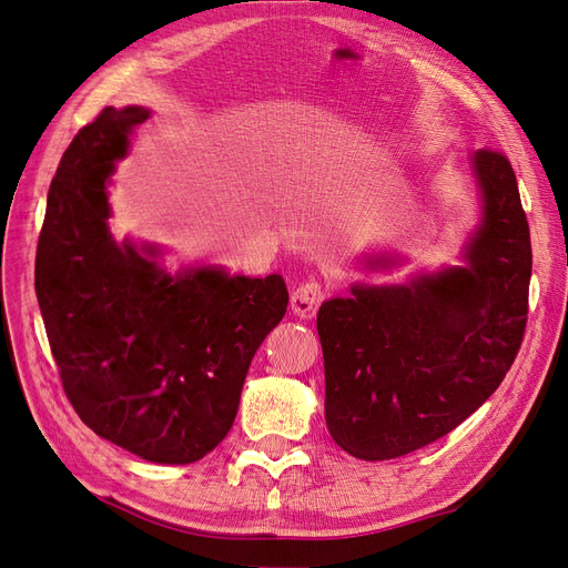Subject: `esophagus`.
<instances>
[{"label": "esophagus", "instance_id": "obj_1", "mask_svg": "<svg viewBox=\"0 0 568 568\" xmlns=\"http://www.w3.org/2000/svg\"><path fill=\"white\" fill-rule=\"evenodd\" d=\"M322 300H324V287L317 281H308L292 292L290 306L296 317L311 320L317 313V306L322 304Z\"/></svg>", "mask_w": 568, "mask_h": 568}]
</instances>
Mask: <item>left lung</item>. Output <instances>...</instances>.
Instances as JSON below:
<instances>
[{
    "mask_svg": "<svg viewBox=\"0 0 568 568\" xmlns=\"http://www.w3.org/2000/svg\"><path fill=\"white\" fill-rule=\"evenodd\" d=\"M469 170L481 221L463 266L403 285L354 283L320 306L324 419L354 458H398L452 433L495 394L520 349L531 244L516 172L490 149L474 152ZM394 264L366 260L371 272Z\"/></svg>",
    "mask_w": 568,
    "mask_h": 568,
    "instance_id": "obj_1",
    "label": "left lung"
}]
</instances>
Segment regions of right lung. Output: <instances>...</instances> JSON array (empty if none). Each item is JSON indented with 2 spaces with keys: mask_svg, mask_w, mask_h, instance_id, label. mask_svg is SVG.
Listing matches in <instances>:
<instances>
[{
  "mask_svg": "<svg viewBox=\"0 0 568 568\" xmlns=\"http://www.w3.org/2000/svg\"><path fill=\"white\" fill-rule=\"evenodd\" d=\"M146 119L140 105L105 108L69 144L48 191L37 296L80 419L149 463L189 465L232 428L248 366L290 296L278 274H170L156 246L114 242L105 182Z\"/></svg>",
  "mask_w": 568,
  "mask_h": 568,
  "instance_id": "add662e5",
  "label": "right lung"
}]
</instances>
